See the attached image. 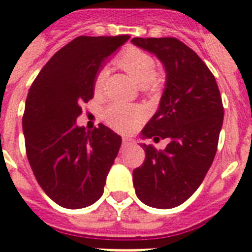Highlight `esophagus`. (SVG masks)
Segmentation results:
<instances>
[{"label":"esophagus","mask_w":252,"mask_h":252,"mask_svg":"<svg viewBox=\"0 0 252 252\" xmlns=\"http://www.w3.org/2000/svg\"><path fill=\"white\" fill-rule=\"evenodd\" d=\"M122 143H123V147H130V145L135 144V139L130 137H123Z\"/></svg>","instance_id":"esophagus-1"}]
</instances>
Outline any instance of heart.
I'll use <instances>...</instances> for the list:
<instances>
[{
	"label": "heart",
	"instance_id": "heart-1",
	"mask_svg": "<svg viewBox=\"0 0 252 252\" xmlns=\"http://www.w3.org/2000/svg\"><path fill=\"white\" fill-rule=\"evenodd\" d=\"M119 65L139 86H145L154 82L157 63L147 52L137 48H128L118 60ZM105 79V70H99L94 78V92L99 93ZM104 119L110 126L118 130L126 131L133 129L142 119V112L138 108L126 105H110L104 113Z\"/></svg>",
	"mask_w": 252,
	"mask_h": 252
}]
</instances>
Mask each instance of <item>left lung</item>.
Returning a JSON list of instances; mask_svg holds the SVG:
<instances>
[{"instance_id":"1","label":"left lung","mask_w":252,"mask_h":252,"mask_svg":"<svg viewBox=\"0 0 252 252\" xmlns=\"http://www.w3.org/2000/svg\"><path fill=\"white\" fill-rule=\"evenodd\" d=\"M131 43L157 56L166 73L158 110L142 133L154 142L169 140L164 150L142 144L145 160L133 170L135 194L152 208H175L196 191L215 158L221 95L210 69L179 39L137 37Z\"/></svg>"}]
</instances>
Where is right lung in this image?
Wrapping results in <instances>:
<instances>
[{"instance_id":"obj_1","label":"right lung","mask_w":252,"mask_h":252,"mask_svg":"<svg viewBox=\"0 0 252 252\" xmlns=\"http://www.w3.org/2000/svg\"><path fill=\"white\" fill-rule=\"evenodd\" d=\"M129 38L77 37L46 63L28 92L22 118L28 161L43 191L62 208H86L104 191L122 138L103 124L86 130L76 121L93 98L104 61Z\"/></svg>"}]
</instances>
